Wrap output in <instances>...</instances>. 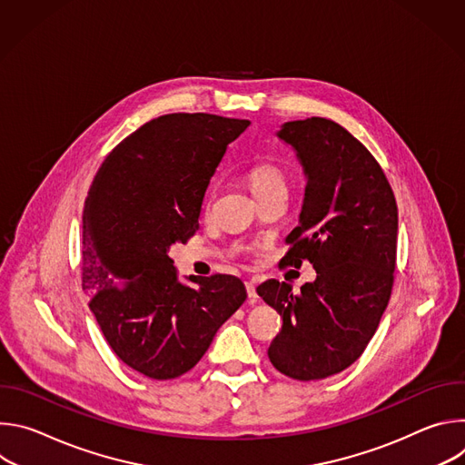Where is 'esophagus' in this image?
I'll return each instance as SVG.
<instances>
[{
	"label": "esophagus",
	"mask_w": 465,
	"mask_h": 465,
	"mask_svg": "<svg viewBox=\"0 0 465 465\" xmlns=\"http://www.w3.org/2000/svg\"><path fill=\"white\" fill-rule=\"evenodd\" d=\"M244 287H246V294H248V298L252 300V302H255L257 300V292H255V285L252 283V282H244Z\"/></svg>",
	"instance_id": "esophagus-1"
}]
</instances>
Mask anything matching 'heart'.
<instances>
[{
    "label": "heart",
    "mask_w": 465,
    "mask_h": 465,
    "mask_svg": "<svg viewBox=\"0 0 465 465\" xmlns=\"http://www.w3.org/2000/svg\"><path fill=\"white\" fill-rule=\"evenodd\" d=\"M246 182L257 201L269 193L282 189L287 191V176L283 169L274 162H259L253 167H250V171L246 173Z\"/></svg>",
    "instance_id": "b5f03b06"
}]
</instances>
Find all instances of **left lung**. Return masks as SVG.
<instances>
[{
  "mask_svg": "<svg viewBox=\"0 0 465 465\" xmlns=\"http://www.w3.org/2000/svg\"><path fill=\"white\" fill-rule=\"evenodd\" d=\"M278 136L307 176L300 226L282 261L296 269L309 261L316 280L296 294L269 280L257 294L283 320L269 348L272 366L316 381L351 366L381 322L395 278L397 204L379 162L339 123L289 121Z\"/></svg>",
  "mask_w": 465,
  "mask_h": 465,
  "instance_id": "1",
  "label": "left lung"
}]
</instances>
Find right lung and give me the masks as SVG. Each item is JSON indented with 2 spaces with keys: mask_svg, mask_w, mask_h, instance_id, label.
I'll list each match as a JSON object with an SVG mask.
<instances>
[{
  "mask_svg": "<svg viewBox=\"0 0 465 465\" xmlns=\"http://www.w3.org/2000/svg\"><path fill=\"white\" fill-rule=\"evenodd\" d=\"M248 124L203 112L160 115L115 145L90 185L83 289L108 346L149 379L189 371L246 300L230 274L182 285L167 250L201 228L208 183Z\"/></svg>",
  "mask_w": 465,
  "mask_h": 465,
  "instance_id": "1",
  "label": "right lung"
}]
</instances>
